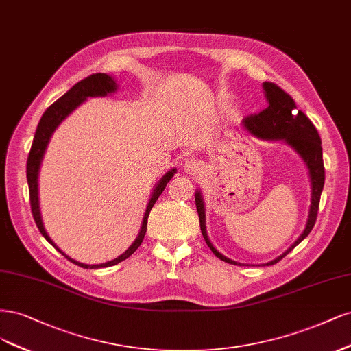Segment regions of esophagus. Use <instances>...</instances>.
Listing matches in <instances>:
<instances>
[{"label":"esophagus","instance_id":"34e87169","mask_svg":"<svg viewBox=\"0 0 351 351\" xmlns=\"http://www.w3.org/2000/svg\"><path fill=\"white\" fill-rule=\"evenodd\" d=\"M184 171L189 175H198L201 173L202 171V166H201V162L197 160V159H186L185 163H184Z\"/></svg>","mask_w":351,"mask_h":351}]
</instances>
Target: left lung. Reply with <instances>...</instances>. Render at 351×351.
<instances>
[{"instance_id": "left-lung-1", "label": "left lung", "mask_w": 351, "mask_h": 351, "mask_svg": "<svg viewBox=\"0 0 351 351\" xmlns=\"http://www.w3.org/2000/svg\"><path fill=\"white\" fill-rule=\"evenodd\" d=\"M263 88H264L265 99L268 101V106L263 112H259L258 115L245 118L242 121L243 130L259 140L281 141L287 144L289 147H291V149L299 154L304 166H306L309 179H311V207H309V216L306 220V226H304L302 234L298 237L296 242L289 247V250H286L280 256L273 259V261L263 264V265H273L278 263L281 258H285L293 247L298 246L304 237L311 233L312 228L315 226L316 216H318L319 199H321L324 182H325V169H324V160H322L321 137L318 131H316V128L313 127L311 119L304 115L302 110L296 108L295 100H293L285 90H281L277 84L264 83ZM195 206H197L198 217H199L201 233L204 236L206 243L208 245L211 252L224 263H229L233 265H243L241 263L233 261V259L228 256H224L213 246L211 241L208 239L207 229H206V204L199 189L195 191Z\"/></svg>"}]
</instances>
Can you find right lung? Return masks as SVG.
<instances>
[{
    "label": "right lung",
    "mask_w": 351,
    "mask_h": 351,
    "mask_svg": "<svg viewBox=\"0 0 351 351\" xmlns=\"http://www.w3.org/2000/svg\"><path fill=\"white\" fill-rule=\"evenodd\" d=\"M118 90V84L117 80L112 75L104 74V73H97L93 75H88L84 80L78 82L77 84H74L69 92H66L64 96H61L58 100L52 104L47 110H45V114L42 115L39 123H38V128L35 132V138H33L32 143V149L27 157V167H26V173H27V184H29V192H30V206H32V214H33V219H35V223L38 226L39 232L42 233V236L47 239L56 251L61 252L66 259H70V261L78 267H83V268H104V267H112V265H117L123 259H127L128 256H131L135 251L138 250V246L141 245L143 239H144V234L147 232V219H149V214L154 206V202L157 201L162 195V192L165 191L166 185L169 180L173 178V175L176 173V169H171V171H167L159 180H157V184H154L153 186V192L150 195L149 199V204H147L145 213H144V217L141 221V229L138 232V236L135 237V241L132 242V245L128 247V250L121 254L118 258L112 259V261L104 263V264H97V265H88V264H83V263H78L75 259H73L71 256L66 255L65 252H62L58 246L55 245V242L51 239L49 234L45 230V226L42 221V214H40V207H39V171H40V165L43 160V156L45 152H47V147L51 141L52 134L55 132V130L60 127V123L69 117L71 112H74L78 106H80L83 101H86L88 97H105L109 96L112 93H115Z\"/></svg>",
    "instance_id": "1"
}]
</instances>
